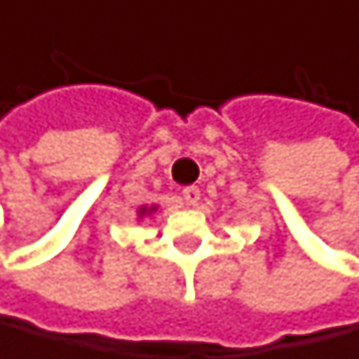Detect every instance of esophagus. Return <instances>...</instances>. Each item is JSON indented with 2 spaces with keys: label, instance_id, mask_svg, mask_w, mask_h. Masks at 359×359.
<instances>
[{
  "label": "esophagus",
  "instance_id": "obj_1",
  "mask_svg": "<svg viewBox=\"0 0 359 359\" xmlns=\"http://www.w3.org/2000/svg\"><path fill=\"white\" fill-rule=\"evenodd\" d=\"M199 199H201L199 187H185L183 190V201L187 203V206H197Z\"/></svg>",
  "mask_w": 359,
  "mask_h": 359
}]
</instances>
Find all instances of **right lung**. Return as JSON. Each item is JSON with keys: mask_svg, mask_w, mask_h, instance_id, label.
<instances>
[{"mask_svg": "<svg viewBox=\"0 0 359 359\" xmlns=\"http://www.w3.org/2000/svg\"><path fill=\"white\" fill-rule=\"evenodd\" d=\"M156 210H158L156 203H153V206H142L140 210H137V215H140V217H147V215H153Z\"/></svg>", "mask_w": 359, "mask_h": 359, "instance_id": "obj_1", "label": "right lung"}]
</instances>
